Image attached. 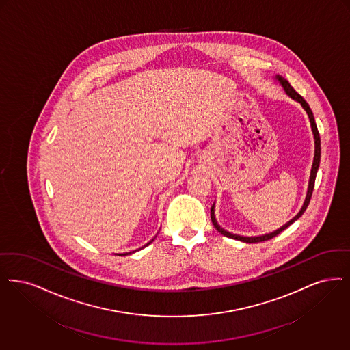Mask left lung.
Segmentation results:
<instances>
[{"label":"left lung","instance_id":"left-lung-1","mask_svg":"<svg viewBox=\"0 0 350 350\" xmlns=\"http://www.w3.org/2000/svg\"><path fill=\"white\" fill-rule=\"evenodd\" d=\"M274 79L280 83V86L284 89V92L285 94L291 98L293 100H295V102H298L302 108H304V111H306V113H307V116H308V119H310V124H311V131H312V135H314V139H315V154H314V162H312V167H311V174H310V180H308V187H307V193H306V198H304V205H302V208H301V211L297 213L295 217H293L291 219H290L289 222H286L285 225H282L281 228H277V230H274L272 232H268V234H262V235H256V237H243V235H238V234H232V232H230L228 230H225V228H221L219 225H218V222H217V219H215V214H214V209H215V202H214L213 205H212V209H211V217H212V222H213L214 228H217V231L218 232H221L222 235H225V237H228V238H231V239H237V241H241V242H244V243H258V242H264V241H268V239H271V238H273L275 237L277 234H280L281 231H284L285 228H289L290 225L293 224V222H295L302 214L304 213V211L307 209V206H308V204H310V198L312 196V191H314V185H315V178H317V172H318V168H319L320 163V136H319V131H318V126H317V122H315V119H314V113H312V111H311V108L308 106V103L304 100V98L298 94V92H295L293 88H291V85H290L289 82L284 78V77L281 76H275L274 77Z\"/></svg>","mask_w":350,"mask_h":350}]
</instances>
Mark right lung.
<instances>
[{"label":"right lung","mask_w":350,"mask_h":350,"mask_svg":"<svg viewBox=\"0 0 350 350\" xmlns=\"http://www.w3.org/2000/svg\"><path fill=\"white\" fill-rule=\"evenodd\" d=\"M155 238H157V235H155V237H154V238H152V241H150V242H149V243L148 244H145V245H144V247H146V245H149V244L152 243V241H154V239H155ZM144 247H142V248H144ZM139 250H141V248H139ZM137 250H135V251H132V252H125V254H119V255H131V254H133V252H136Z\"/></svg>","instance_id":"obj_1"}]
</instances>
